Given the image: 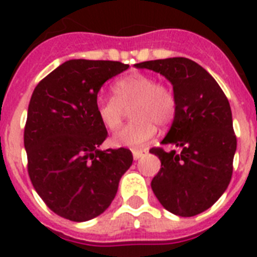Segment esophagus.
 <instances>
[{
	"instance_id": "34e87169",
	"label": "esophagus",
	"mask_w": 257,
	"mask_h": 257,
	"mask_svg": "<svg viewBox=\"0 0 257 257\" xmlns=\"http://www.w3.org/2000/svg\"><path fill=\"white\" fill-rule=\"evenodd\" d=\"M132 155H133V159H135V160H139L140 157H143L147 155V151H145V149H133Z\"/></svg>"
}]
</instances>
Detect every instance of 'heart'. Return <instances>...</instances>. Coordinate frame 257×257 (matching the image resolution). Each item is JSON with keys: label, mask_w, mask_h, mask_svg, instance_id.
Here are the masks:
<instances>
[{"label": "heart", "mask_w": 257, "mask_h": 257, "mask_svg": "<svg viewBox=\"0 0 257 257\" xmlns=\"http://www.w3.org/2000/svg\"><path fill=\"white\" fill-rule=\"evenodd\" d=\"M113 97L96 100L97 116L105 128L116 131L121 125L124 109H128L131 124L113 135L114 147L141 148L157 133V125L167 126L176 116L177 102L168 86L157 84L148 74L132 73L120 78L112 88Z\"/></svg>", "instance_id": "b5f03b06"}]
</instances>
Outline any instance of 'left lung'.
<instances>
[{
    "label": "left lung",
    "instance_id": "obj_1",
    "mask_svg": "<svg viewBox=\"0 0 257 257\" xmlns=\"http://www.w3.org/2000/svg\"><path fill=\"white\" fill-rule=\"evenodd\" d=\"M160 73L173 86L177 109L161 144L181 149L149 152L161 161L151 187L163 207L191 217L220 199L232 177L236 136L227 97L216 80L189 58L173 57L135 64Z\"/></svg>",
    "mask_w": 257,
    "mask_h": 257
}]
</instances>
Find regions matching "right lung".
Wrapping results in <instances>:
<instances>
[{
    "label": "right lung",
    "mask_w": 257,
    "mask_h": 257,
    "mask_svg": "<svg viewBox=\"0 0 257 257\" xmlns=\"http://www.w3.org/2000/svg\"><path fill=\"white\" fill-rule=\"evenodd\" d=\"M128 68L69 60L32 94L24 133L28 172L44 203L61 217L82 223L101 215L132 165L129 149H100L108 132L96 110L101 86Z\"/></svg>",
    "instance_id": "right-lung-1"
}]
</instances>
